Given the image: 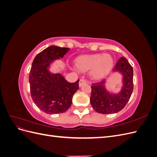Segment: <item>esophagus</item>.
Returning a JSON list of instances; mask_svg holds the SVG:
<instances>
[{"label":"esophagus","instance_id":"obj_1","mask_svg":"<svg viewBox=\"0 0 157 157\" xmlns=\"http://www.w3.org/2000/svg\"><path fill=\"white\" fill-rule=\"evenodd\" d=\"M86 82H87L86 80L83 79V78H81V79L80 80V81H79V86H81L82 84H85V83H86Z\"/></svg>","mask_w":157,"mask_h":157}]
</instances>
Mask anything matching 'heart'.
I'll use <instances>...</instances> for the list:
<instances>
[{"label": "heart", "mask_w": 157, "mask_h": 157, "mask_svg": "<svg viewBox=\"0 0 157 157\" xmlns=\"http://www.w3.org/2000/svg\"><path fill=\"white\" fill-rule=\"evenodd\" d=\"M77 69L82 72L91 70V75L96 79L101 78L107 75L113 66V58L109 54L84 55L75 60Z\"/></svg>", "instance_id": "b5f03b06"}]
</instances>
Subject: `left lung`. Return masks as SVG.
I'll return each mask as SVG.
<instances>
[{"instance_id": "obj_1", "label": "left lung", "mask_w": 157, "mask_h": 157, "mask_svg": "<svg viewBox=\"0 0 157 157\" xmlns=\"http://www.w3.org/2000/svg\"><path fill=\"white\" fill-rule=\"evenodd\" d=\"M113 71H118L124 76L121 92L117 94H110L104 87L105 80L92 84L90 103L95 111L101 114L116 113L121 111L127 104L134 89L133 68L124 57L118 60Z\"/></svg>"}]
</instances>
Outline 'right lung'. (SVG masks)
Instances as JSON below:
<instances>
[{"instance_id": "obj_1", "label": "right lung", "mask_w": 157, "mask_h": 157, "mask_svg": "<svg viewBox=\"0 0 157 157\" xmlns=\"http://www.w3.org/2000/svg\"><path fill=\"white\" fill-rule=\"evenodd\" d=\"M69 50L51 46L38 54L33 61L29 77L31 96L36 106L46 113L65 112L79 88V79L71 83L61 75L51 74L48 69L52 61L63 58Z\"/></svg>"}]
</instances>
